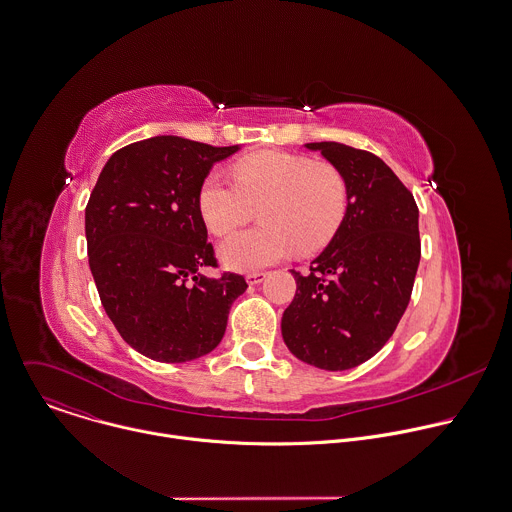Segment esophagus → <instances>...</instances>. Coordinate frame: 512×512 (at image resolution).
<instances>
[{"label":"esophagus","mask_w":512,"mask_h":512,"mask_svg":"<svg viewBox=\"0 0 512 512\" xmlns=\"http://www.w3.org/2000/svg\"><path fill=\"white\" fill-rule=\"evenodd\" d=\"M267 277V273H263V271H253V273H247V283L249 285H259L263 279Z\"/></svg>","instance_id":"obj_1"}]
</instances>
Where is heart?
I'll use <instances>...</instances> for the list:
<instances>
[{"mask_svg": "<svg viewBox=\"0 0 512 512\" xmlns=\"http://www.w3.org/2000/svg\"><path fill=\"white\" fill-rule=\"evenodd\" d=\"M233 179L209 173L197 195L199 211L215 235H227L259 205L263 225L231 235L219 247L235 271L273 265L293 251L315 253L341 229L349 211V181L331 161L289 151H257L237 159Z\"/></svg>", "mask_w": 512, "mask_h": 512, "instance_id": "heart-1", "label": "heart"}]
</instances>
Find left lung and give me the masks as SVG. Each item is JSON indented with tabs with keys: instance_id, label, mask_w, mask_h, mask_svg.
<instances>
[{
	"instance_id": "left-lung-1",
	"label": "left lung",
	"mask_w": 512,
	"mask_h": 512,
	"mask_svg": "<svg viewBox=\"0 0 512 512\" xmlns=\"http://www.w3.org/2000/svg\"><path fill=\"white\" fill-rule=\"evenodd\" d=\"M349 181L347 217L311 263L291 271L297 293L281 319L283 341L307 365L353 369L395 333L421 261L419 207L377 155L335 141L307 143Z\"/></svg>"
}]
</instances>
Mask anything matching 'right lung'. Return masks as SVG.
<instances>
[{
	"instance_id": "obj_1",
	"label": "right lung",
	"mask_w": 512,
	"mask_h": 512,
	"mask_svg": "<svg viewBox=\"0 0 512 512\" xmlns=\"http://www.w3.org/2000/svg\"><path fill=\"white\" fill-rule=\"evenodd\" d=\"M239 145L157 135L115 151L85 207L89 269L101 305L137 353L159 363H185L223 339L243 275L217 267L197 195L213 163Z\"/></svg>"
}]
</instances>
